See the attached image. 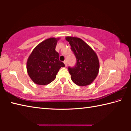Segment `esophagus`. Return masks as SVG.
Returning <instances> with one entry per match:
<instances>
[{
    "label": "esophagus",
    "mask_w": 131,
    "mask_h": 131,
    "mask_svg": "<svg viewBox=\"0 0 131 131\" xmlns=\"http://www.w3.org/2000/svg\"><path fill=\"white\" fill-rule=\"evenodd\" d=\"M63 63H64V64H65V66L66 67V66H67V62H66V61H63Z\"/></svg>",
    "instance_id": "34e87169"
}]
</instances>
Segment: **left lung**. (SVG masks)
I'll return each instance as SVG.
<instances>
[{
    "label": "left lung",
    "instance_id": "8db88e82",
    "mask_svg": "<svg viewBox=\"0 0 131 131\" xmlns=\"http://www.w3.org/2000/svg\"><path fill=\"white\" fill-rule=\"evenodd\" d=\"M76 58V65L68 68L73 82L79 86H86L96 79L99 70V59L94 50L80 38L65 37Z\"/></svg>",
    "mask_w": 131,
    "mask_h": 131
}]
</instances>
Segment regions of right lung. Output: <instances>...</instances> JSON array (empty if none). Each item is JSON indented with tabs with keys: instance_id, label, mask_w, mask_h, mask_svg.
<instances>
[{
	"instance_id": "obj_1",
	"label": "right lung",
	"mask_w": 131,
	"mask_h": 131,
	"mask_svg": "<svg viewBox=\"0 0 131 131\" xmlns=\"http://www.w3.org/2000/svg\"><path fill=\"white\" fill-rule=\"evenodd\" d=\"M60 38L51 37L35 47L29 56L26 69L31 80L35 84L45 85L56 78L57 73L65 65L59 60V54L55 51Z\"/></svg>"
}]
</instances>
